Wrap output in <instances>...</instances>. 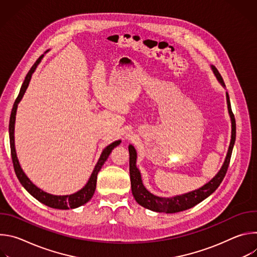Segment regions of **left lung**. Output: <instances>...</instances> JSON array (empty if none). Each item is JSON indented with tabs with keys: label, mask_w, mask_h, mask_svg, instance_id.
<instances>
[{
	"label": "left lung",
	"mask_w": 257,
	"mask_h": 257,
	"mask_svg": "<svg viewBox=\"0 0 257 257\" xmlns=\"http://www.w3.org/2000/svg\"><path fill=\"white\" fill-rule=\"evenodd\" d=\"M214 76L216 77L217 81L221 83L223 87H226L225 82L219 74L217 69L214 66H210ZM226 97H227V104H228V111L229 115L231 118V124H232V132H231V141L230 145L228 149V153L225 159V162L222 166V168L219 169V171L216 173V175L208 181L206 184H204L202 187L195 189L193 191L181 194V195H176L172 197H161L157 196L153 193H151L148 189H146L142 183L141 179V174L138 168L136 167V160H137V153L134 149V146L132 144H129L128 150H129V171H130V180H131V189H132V194L138 204L141 206L151 209L153 211L157 212H166V213H175L179 211L186 210L188 208H191L207 198L211 193H213L216 188L221 184L223 179L225 178V175L227 173L230 160H231V155L232 151L235 144V139H236V121L234 114L232 112L231 108V102H230V97L228 92H226Z\"/></svg>",
	"instance_id": "left-lung-1"
}]
</instances>
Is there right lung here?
Segmentation results:
<instances>
[{"mask_svg": "<svg viewBox=\"0 0 257 257\" xmlns=\"http://www.w3.org/2000/svg\"><path fill=\"white\" fill-rule=\"evenodd\" d=\"M44 55L41 56L38 61H36L33 66L31 67V69L29 70V72L27 73V75L24 79V82L20 88V92L14 102L12 112H11V116H10V122H9V137H10V148H11V156H12V161H13V166H14V170L16 173V176L19 180V182L21 183V185L26 189V191L31 194L35 199H38L40 202L44 203L47 206H50L52 208H57V209H69V208H76L79 207L83 204H85L86 202H88L91 197L94 194L95 191V187H96V179H97V174L100 171L101 167L103 166L104 162L106 161V159L108 158L109 154L114 150V148L118 146L121 143V140H116L113 143L108 144L106 148L102 151L92 173L91 176L89 177L87 183L85 184V186L83 188H81L79 191L70 194V195H53L50 194L44 190H42L41 188H39L38 186H35L33 183L29 180V178L25 175V173L23 172L18 158H17V154H16V150H15V139H14V130H15V120H16V112H17V106L18 103L20 102V100L22 99L28 84L30 82L31 76L34 73L36 67L39 66V64L41 63L42 59H43Z\"/></svg>", "mask_w": 257, "mask_h": 257, "instance_id": "1", "label": "right lung"}]
</instances>
